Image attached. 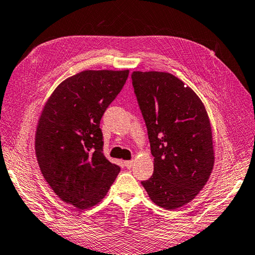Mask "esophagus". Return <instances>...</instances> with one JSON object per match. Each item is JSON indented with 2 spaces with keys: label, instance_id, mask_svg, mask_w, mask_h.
<instances>
[{
  "label": "esophagus",
  "instance_id": "obj_1",
  "mask_svg": "<svg viewBox=\"0 0 255 255\" xmlns=\"http://www.w3.org/2000/svg\"><path fill=\"white\" fill-rule=\"evenodd\" d=\"M124 163H125V167L130 169L133 166V160H127V161H125Z\"/></svg>",
  "mask_w": 255,
  "mask_h": 255
}]
</instances>
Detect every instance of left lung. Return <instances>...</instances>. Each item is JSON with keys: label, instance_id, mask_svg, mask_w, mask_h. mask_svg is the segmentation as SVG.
Segmentation results:
<instances>
[{"label": "left lung", "instance_id": "8db88e82", "mask_svg": "<svg viewBox=\"0 0 255 255\" xmlns=\"http://www.w3.org/2000/svg\"><path fill=\"white\" fill-rule=\"evenodd\" d=\"M131 78L153 157V174L141 184L153 203L176 210L193 200L210 178V119L200 97L174 75L137 71Z\"/></svg>", "mask_w": 255, "mask_h": 255}]
</instances>
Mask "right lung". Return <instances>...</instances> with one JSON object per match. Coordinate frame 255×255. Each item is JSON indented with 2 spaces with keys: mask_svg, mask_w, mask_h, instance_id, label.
Here are the masks:
<instances>
[{
  "mask_svg": "<svg viewBox=\"0 0 255 255\" xmlns=\"http://www.w3.org/2000/svg\"><path fill=\"white\" fill-rule=\"evenodd\" d=\"M129 71H83L63 81L45 103L35 132L41 172L64 202L86 210L106 196L121 168L103 153L101 119Z\"/></svg>",
  "mask_w": 255,
  "mask_h": 255,
  "instance_id": "right-lung-1",
  "label": "right lung"
}]
</instances>
